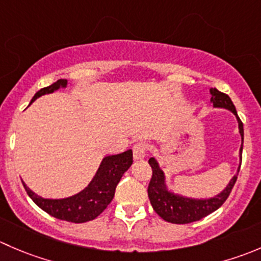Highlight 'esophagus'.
<instances>
[{"mask_svg": "<svg viewBox=\"0 0 261 261\" xmlns=\"http://www.w3.org/2000/svg\"><path fill=\"white\" fill-rule=\"evenodd\" d=\"M134 159L139 161V159H144L146 156V145L144 143H138L134 145L133 148Z\"/></svg>", "mask_w": 261, "mask_h": 261, "instance_id": "1", "label": "esophagus"}]
</instances>
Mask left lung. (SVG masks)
Here are the masks:
<instances>
[{"instance_id":"obj_1","label":"left lung","mask_w":261,"mask_h":261,"mask_svg":"<svg viewBox=\"0 0 261 261\" xmlns=\"http://www.w3.org/2000/svg\"><path fill=\"white\" fill-rule=\"evenodd\" d=\"M211 94V103L214 108H224V110L231 111L236 116L237 123H239V133L241 135V148H240V161H241L242 144H244V125L239 118L236 108H234L231 98L224 93L219 92L216 88H212ZM149 164L153 169V176H151L150 184L148 187V196L151 206L161 218L169 222V223L176 224H186L200 221L201 218L209 216L218 208H221L222 204L227 200V198L231 194L232 187L236 184L237 174H239L240 167H241V162H240L237 173L232 177L228 185L216 196L206 199H195L185 196V195L174 192L173 190L169 189L168 185H167L166 173L154 156L149 159Z\"/></svg>"}]
</instances>
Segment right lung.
<instances>
[{
    "instance_id": "right-lung-1",
    "label": "right lung",
    "mask_w": 261,
    "mask_h": 261,
    "mask_svg": "<svg viewBox=\"0 0 261 261\" xmlns=\"http://www.w3.org/2000/svg\"><path fill=\"white\" fill-rule=\"evenodd\" d=\"M66 87V79L57 80L49 87L40 89L33 97L32 103L42 95L50 94L60 88ZM131 164H133V150L131 149L123 151V153L115 154V155L105 156L88 186L77 194L62 199L43 198L32 191L24 184V181H22V185H24L29 198L45 213L57 219H62V221L72 222V223H84V222L95 219L107 208V205L115 196L116 186L118 185L123 173L130 168Z\"/></svg>"
}]
</instances>
